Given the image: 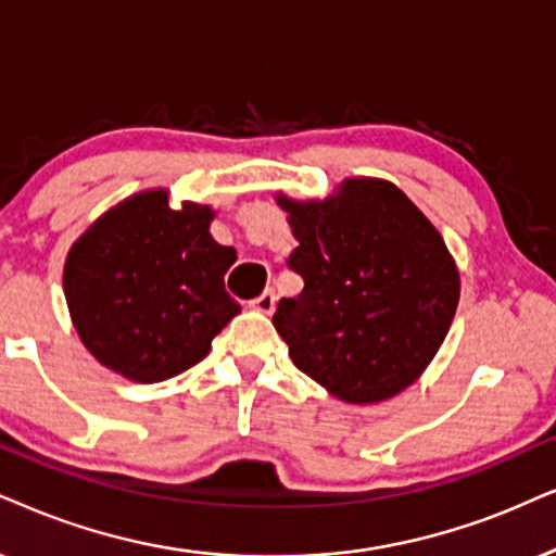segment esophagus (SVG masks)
Here are the masks:
<instances>
[{
	"label": "esophagus",
	"mask_w": 556,
	"mask_h": 556,
	"mask_svg": "<svg viewBox=\"0 0 556 556\" xmlns=\"http://www.w3.org/2000/svg\"><path fill=\"white\" fill-rule=\"evenodd\" d=\"M251 305H254L258 313L271 315L274 307H277V294H274V290H266V292L258 294V298H256L254 302H251Z\"/></svg>",
	"instance_id": "34e87169"
}]
</instances>
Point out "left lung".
Returning <instances> with one entry per match:
<instances>
[{
  "label": "left lung",
  "instance_id": "1",
  "mask_svg": "<svg viewBox=\"0 0 556 556\" xmlns=\"http://www.w3.org/2000/svg\"><path fill=\"white\" fill-rule=\"evenodd\" d=\"M277 202L298 238L287 264L305 282L271 318L294 367L354 405L410 388L459 305V271L439 230L384 179H346L326 200Z\"/></svg>",
  "mask_w": 556,
  "mask_h": 556
}]
</instances>
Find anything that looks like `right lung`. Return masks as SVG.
<instances>
[{
  "instance_id": "1",
  "label": "right lung",
  "mask_w": 556,
  "mask_h": 556,
  "mask_svg": "<svg viewBox=\"0 0 556 556\" xmlns=\"http://www.w3.org/2000/svg\"><path fill=\"white\" fill-rule=\"evenodd\" d=\"M213 207H168L146 189L97 217L63 266L68 313L89 354L132 382H164L207 356L241 313L226 292L236 249L210 236Z\"/></svg>"
}]
</instances>
